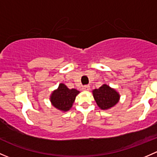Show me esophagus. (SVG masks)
I'll use <instances>...</instances> for the list:
<instances>
[{
  "mask_svg": "<svg viewBox=\"0 0 157 157\" xmlns=\"http://www.w3.org/2000/svg\"><path fill=\"white\" fill-rule=\"evenodd\" d=\"M90 89V86L89 85H85L83 86V90H89Z\"/></svg>",
  "mask_w": 157,
  "mask_h": 157,
  "instance_id": "1",
  "label": "esophagus"
}]
</instances>
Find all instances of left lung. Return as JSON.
Returning <instances> with one entry per match:
<instances>
[{"label": "left lung", "mask_w": 157, "mask_h": 157, "mask_svg": "<svg viewBox=\"0 0 157 157\" xmlns=\"http://www.w3.org/2000/svg\"><path fill=\"white\" fill-rule=\"evenodd\" d=\"M92 94L97 105L101 110H108L117 105L120 100V94L106 84L94 90Z\"/></svg>", "instance_id": "1"}]
</instances>
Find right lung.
Segmentation results:
<instances>
[{
  "label": "right lung",
  "instance_id": "add662e5",
  "mask_svg": "<svg viewBox=\"0 0 157 157\" xmlns=\"http://www.w3.org/2000/svg\"><path fill=\"white\" fill-rule=\"evenodd\" d=\"M80 92L76 89L70 90L64 83H60L57 90L51 94L50 101L58 110L67 111L71 108L76 96Z\"/></svg>",
  "mask_w": 157,
  "mask_h": 157
}]
</instances>
